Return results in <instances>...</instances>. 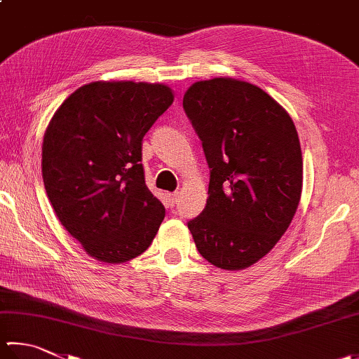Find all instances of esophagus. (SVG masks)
<instances>
[{
  "instance_id": "1",
  "label": "esophagus",
  "mask_w": 359,
  "mask_h": 359,
  "mask_svg": "<svg viewBox=\"0 0 359 359\" xmlns=\"http://www.w3.org/2000/svg\"><path fill=\"white\" fill-rule=\"evenodd\" d=\"M178 192H172V194H168L167 197H168V205L170 206H175V203H177V200H178Z\"/></svg>"
}]
</instances>
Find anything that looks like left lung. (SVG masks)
Here are the masks:
<instances>
[{
    "mask_svg": "<svg viewBox=\"0 0 359 359\" xmlns=\"http://www.w3.org/2000/svg\"><path fill=\"white\" fill-rule=\"evenodd\" d=\"M182 107L211 168L206 208L187 226L208 262L243 270L275 247L299 208V134L285 107L241 79L194 83Z\"/></svg>",
    "mask_w": 359,
    "mask_h": 359,
    "instance_id": "1",
    "label": "left lung"
}]
</instances>
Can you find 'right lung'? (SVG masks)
<instances>
[{"label":"right lung","mask_w":359,"mask_h":359,"mask_svg":"<svg viewBox=\"0 0 359 359\" xmlns=\"http://www.w3.org/2000/svg\"><path fill=\"white\" fill-rule=\"evenodd\" d=\"M173 98L159 83L93 81L74 90L46 126V195L92 258L131 261L156 236L165 209L145 184L142 139Z\"/></svg>","instance_id":"obj_1"}]
</instances>
